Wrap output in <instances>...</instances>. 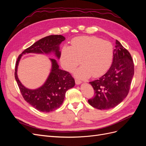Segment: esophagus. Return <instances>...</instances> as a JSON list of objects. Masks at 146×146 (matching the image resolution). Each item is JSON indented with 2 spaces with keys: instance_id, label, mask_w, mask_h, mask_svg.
I'll use <instances>...</instances> for the list:
<instances>
[{
  "instance_id": "1",
  "label": "esophagus",
  "mask_w": 146,
  "mask_h": 146,
  "mask_svg": "<svg viewBox=\"0 0 146 146\" xmlns=\"http://www.w3.org/2000/svg\"><path fill=\"white\" fill-rule=\"evenodd\" d=\"M76 85H80V84L82 83V82L79 80H76Z\"/></svg>"
}]
</instances>
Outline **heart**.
I'll return each instance as SVG.
<instances>
[{
	"mask_svg": "<svg viewBox=\"0 0 146 146\" xmlns=\"http://www.w3.org/2000/svg\"><path fill=\"white\" fill-rule=\"evenodd\" d=\"M113 54V46L110 42L96 36H83L74 38L71 46H63L60 61L65 70L72 72L81 60L83 65L75 70V76L81 79L91 76L99 77L110 68Z\"/></svg>",
	"mask_w": 146,
	"mask_h": 146,
	"instance_id": "b5f03b06",
	"label": "heart"
}]
</instances>
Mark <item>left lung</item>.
I'll return each mask as SVG.
<instances>
[{
  "mask_svg": "<svg viewBox=\"0 0 146 146\" xmlns=\"http://www.w3.org/2000/svg\"><path fill=\"white\" fill-rule=\"evenodd\" d=\"M134 75V64L129 52L116 40L113 63L107 72L98 80L90 82L95 95L89 104L99 110H109L124 99Z\"/></svg>",
  "mask_w": 146,
  "mask_h": 146,
  "instance_id": "1",
  "label": "left lung"
}]
</instances>
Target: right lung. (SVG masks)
Listing matches in <instances>:
<instances>
[{
  "label": "right lung",
  "mask_w": 146,
  "mask_h": 146,
  "mask_svg": "<svg viewBox=\"0 0 146 146\" xmlns=\"http://www.w3.org/2000/svg\"><path fill=\"white\" fill-rule=\"evenodd\" d=\"M65 38L62 35H50L35 42L26 48L17 58L15 76L22 95L25 100L41 112L54 111L62 105L66 92L75 86V80L68 72L59 69L56 60L49 58L52 68L46 81L39 88L30 90L21 83L17 77V67L23 55L26 54H50L54 53L57 58H60V45Z\"/></svg>",
  "instance_id": "add662e5"
}]
</instances>
